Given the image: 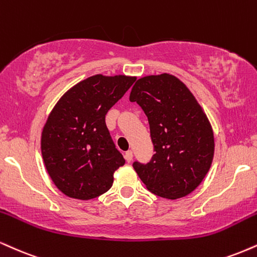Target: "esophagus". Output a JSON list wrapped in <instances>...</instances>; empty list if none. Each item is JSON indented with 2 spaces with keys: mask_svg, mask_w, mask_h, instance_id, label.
Segmentation results:
<instances>
[{
  "mask_svg": "<svg viewBox=\"0 0 257 257\" xmlns=\"http://www.w3.org/2000/svg\"><path fill=\"white\" fill-rule=\"evenodd\" d=\"M124 157H125L126 162L131 163L132 160H133V152H132V151H126L125 154H124Z\"/></svg>",
  "mask_w": 257,
  "mask_h": 257,
  "instance_id": "34e87169",
  "label": "esophagus"
}]
</instances>
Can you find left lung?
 <instances>
[{"instance_id": "1", "label": "left lung", "mask_w": 257, "mask_h": 257, "mask_svg": "<svg viewBox=\"0 0 257 257\" xmlns=\"http://www.w3.org/2000/svg\"><path fill=\"white\" fill-rule=\"evenodd\" d=\"M150 123L156 153L148 164H133L151 193L169 200L189 195L211 169L214 135L208 117L190 89L171 74L147 75L133 86Z\"/></svg>"}]
</instances>
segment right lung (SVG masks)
Returning a JSON list of instances; mask_svg holds the SVG:
<instances>
[{
  "instance_id": "right-lung-1",
  "label": "right lung",
  "mask_w": 257,
  "mask_h": 257,
  "mask_svg": "<svg viewBox=\"0 0 257 257\" xmlns=\"http://www.w3.org/2000/svg\"><path fill=\"white\" fill-rule=\"evenodd\" d=\"M135 80L89 76L64 92L49 113L40 137L43 162L66 196L91 200L112 187L113 174L125 160L110 137L105 115Z\"/></svg>"
}]
</instances>
